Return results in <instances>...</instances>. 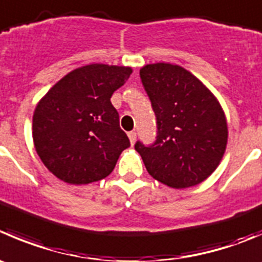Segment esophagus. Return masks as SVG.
I'll use <instances>...</instances> for the list:
<instances>
[{"label":"esophagus","instance_id":"34e87169","mask_svg":"<svg viewBox=\"0 0 262 262\" xmlns=\"http://www.w3.org/2000/svg\"><path fill=\"white\" fill-rule=\"evenodd\" d=\"M128 137H129V141H130L132 146H133L134 142H136V139H137V133H136V132H134V130H133V132H129Z\"/></svg>","mask_w":262,"mask_h":262}]
</instances>
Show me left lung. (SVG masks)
Listing matches in <instances>:
<instances>
[{"instance_id": "left-lung-1", "label": "left lung", "mask_w": 262, "mask_h": 262, "mask_svg": "<svg viewBox=\"0 0 262 262\" xmlns=\"http://www.w3.org/2000/svg\"><path fill=\"white\" fill-rule=\"evenodd\" d=\"M156 115L151 146L136 143L147 171L167 187L200 184L219 166L228 142L225 114L211 91L179 65L148 63L139 72Z\"/></svg>"}]
</instances>
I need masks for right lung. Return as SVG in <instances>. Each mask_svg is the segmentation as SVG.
I'll return each mask as SVG.
<instances>
[{
	"instance_id": "obj_1",
	"label": "right lung",
	"mask_w": 262,
	"mask_h": 262,
	"mask_svg": "<svg viewBox=\"0 0 262 262\" xmlns=\"http://www.w3.org/2000/svg\"><path fill=\"white\" fill-rule=\"evenodd\" d=\"M132 68L90 63L58 80L35 106L33 142L45 166L69 184L111 174L130 146L110 98Z\"/></svg>"
}]
</instances>
